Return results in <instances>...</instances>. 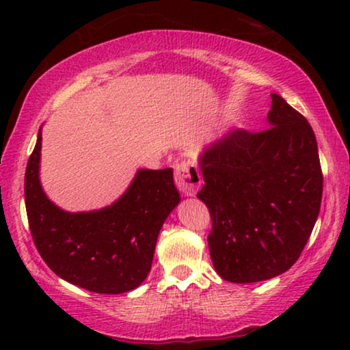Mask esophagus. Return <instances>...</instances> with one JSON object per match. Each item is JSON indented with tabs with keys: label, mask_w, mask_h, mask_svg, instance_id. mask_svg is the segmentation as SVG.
<instances>
[{
	"label": "esophagus",
	"mask_w": 350,
	"mask_h": 350,
	"mask_svg": "<svg viewBox=\"0 0 350 350\" xmlns=\"http://www.w3.org/2000/svg\"><path fill=\"white\" fill-rule=\"evenodd\" d=\"M175 183L181 194L194 196L202 183V176L199 174L198 165L193 162H181L175 167Z\"/></svg>",
	"instance_id": "esophagus-1"
}]
</instances>
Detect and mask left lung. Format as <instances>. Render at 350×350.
<instances>
[{
    "mask_svg": "<svg viewBox=\"0 0 350 350\" xmlns=\"http://www.w3.org/2000/svg\"><path fill=\"white\" fill-rule=\"evenodd\" d=\"M269 129H236L200 154L215 271L253 284L288 271L317 221L323 175L317 140L303 114L272 94Z\"/></svg>",
    "mask_w": 350,
    "mask_h": 350,
    "instance_id": "obj_1",
    "label": "left lung"
}]
</instances>
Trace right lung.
I'll return each mask as SVG.
<instances>
[{
	"instance_id": "1",
	"label": "right lung",
	"mask_w": 350,
	"mask_h": 350,
	"mask_svg": "<svg viewBox=\"0 0 350 350\" xmlns=\"http://www.w3.org/2000/svg\"><path fill=\"white\" fill-rule=\"evenodd\" d=\"M41 129L25 170V205L33 242L62 279L103 295L135 290L151 269L157 236L180 202L174 170L140 169L116 202L70 213L40 183Z\"/></svg>"
}]
</instances>
